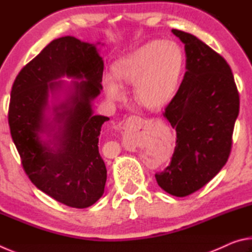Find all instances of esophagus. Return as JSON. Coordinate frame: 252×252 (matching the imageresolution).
Wrapping results in <instances>:
<instances>
[{
	"mask_svg": "<svg viewBox=\"0 0 252 252\" xmlns=\"http://www.w3.org/2000/svg\"><path fill=\"white\" fill-rule=\"evenodd\" d=\"M146 121L142 118L131 116L123 122V143L126 144L127 148H131L134 146L133 138L134 135L138 133V131L143 126Z\"/></svg>",
	"mask_w": 252,
	"mask_h": 252,
	"instance_id": "34e87169",
	"label": "esophagus"
}]
</instances>
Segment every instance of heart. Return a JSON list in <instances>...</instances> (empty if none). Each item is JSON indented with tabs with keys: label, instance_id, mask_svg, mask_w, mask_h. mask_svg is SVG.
Returning <instances> with one entry per match:
<instances>
[{
	"label": "heart",
	"instance_id": "obj_1",
	"mask_svg": "<svg viewBox=\"0 0 252 252\" xmlns=\"http://www.w3.org/2000/svg\"><path fill=\"white\" fill-rule=\"evenodd\" d=\"M183 64L182 51L172 41H152L123 59L114 67V76L122 84H135L136 101L147 108H160L177 90ZM109 97L122 96L120 84L105 82Z\"/></svg>",
	"mask_w": 252,
	"mask_h": 252
}]
</instances>
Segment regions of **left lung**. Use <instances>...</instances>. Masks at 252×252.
Instances as JSON below:
<instances>
[{"mask_svg": "<svg viewBox=\"0 0 252 252\" xmlns=\"http://www.w3.org/2000/svg\"><path fill=\"white\" fill-rule=\"evenodd\" d=\"M172 33L185 44L187 72L162 113L177 141L170 164L156 179L165 192L187 197L227 163L240 100L232 71L219 53L192 34Z\"/></svg>", "mask_w": 252, "mask_h": 252, "instance_id": "8db88e82", "label": "left lung"}]
</instances>
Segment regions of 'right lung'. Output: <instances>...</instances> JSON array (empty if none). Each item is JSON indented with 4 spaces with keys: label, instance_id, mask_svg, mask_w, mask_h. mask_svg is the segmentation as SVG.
I'll return each mask as SVG.
<instances>
[{
    "label": "right lung",
    "instance_id": "obj_1",
    "mask_svg": "<svg viewBox=\"0 0 252 252\" xmlns=\"http://www.w3.org/2000/svg\"><path fill=\"white\" fill-rule=\"evenodd\" d=\"M102 74L95 46L64 36L30 61L12 87L8 126L24 171L37 189L67 207L88 208L104 192L106 168L97 144L109 118L93 116L91 108L102 90ZM63 75L86 80L74 81L69 96L55 107L53 127L45 117L48 91L62 87L53 80ZM57 125L54 139L43 142L39 134Z\"/></svg>",
    "mask_w": 252,
    "mask_h": 252
}]
</instances>
